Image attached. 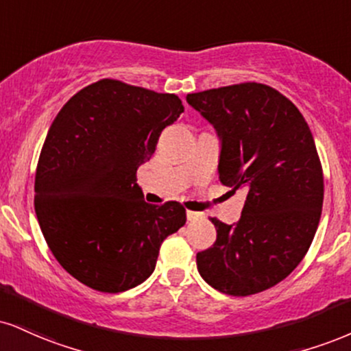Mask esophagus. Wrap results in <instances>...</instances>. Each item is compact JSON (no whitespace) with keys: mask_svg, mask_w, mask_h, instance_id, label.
I'll return each instance as SVG.
<instances>
[{"mask_svg":"<svg viewBox=\"0 0 351 351\" xmlns=\"http://www.w3.org/2000/svg\"><path fill=\"white\" fill-rule=\"evenodd\" d=\"M186 217L188 221H199V219H202V214L194 213V210H186Z\"/></svg>","mask_w":351,"mask_h":351,"instance_id":"34e87169","label":"esophagus"}]
</instances>
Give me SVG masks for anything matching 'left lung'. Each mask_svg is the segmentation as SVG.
Here are the masks:
<instances>
[{
    "label": "left lung",
    "instance_id": "8db88e82",
    "mask_svg": "<svg viewBox=\"0 0 351 351\" xmlns=\"http://www.w3.org/2000/svg\"><path fill=\"white\" fill-rule=\"evenodd\" d=\"M186 101L221 138V183L247 191L237 223L210 219L217 239L196 255L197 271L230 296L273 288L301 263L322 213V165L309 125L286 96L255 82Z\"/></svg>",
    "mask_w": 351,
    "mask_h": 351
}]
</instances>
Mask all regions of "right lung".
<instances>
[{"label":"right lung","instance_id":"obj_1","mask_svg":"<svg viewBox=\"0 0 351 351\" xmlns=\"http://www.w3.org/2000/svg\"><path fill=\"white\" fill-rule=\"evenodd\" d=\"M184 111L170 93L104 78L57 114L36 171L37 221L50 252L75 280L122 293L154 273L162 242L186 222L176 201H143L137 168Z\"/></svg>","mask_w":351,"mask_h":351}]
</instances>
